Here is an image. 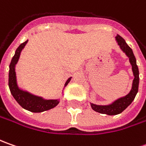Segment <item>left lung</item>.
Segmentation results:
<instances>
[{"mask_svg":"<svg viewBox=\"0 0 146 146\" xmlns=\"http://www.w3.org/2000/svg\"><path fill=\"white\" fill-rule=\"evenodd\" d=\"M115 40L119 45L121 50L129 58L130 64L132 65V70L134 79L132 81V88L130 92L125 96L116 99L108 105H96V104L90 103L91 107L93 110L101 114H106L108 115H116L122 113L134 100L138 92V87H139V70L137 65V60L134 56V53L132 52V49L127 45L124 39L121 37L119 35H117L115 36Z\"/></svg>","mask_w":146,"mask_h":146,"instance_id":"obj_1","label":"left lung"}]
</instances>
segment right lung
Segmentation results:
<instances>
[{"mask_svg":"<svg viewBox=\"0 0 146 146\" xmlns=\"http://www.w3.org/2000/svg\"><path fill=\"white\" fill-rule=\"evenodd\" d=\"M27 41L28 40L23 44H21L18 47L15 51L13 58L11 60V62L9 64V88L12 96L23 109L29 110L33 113H40L43 111L54 108L56 106L58 105L60 101L59 99H44L42 97H39V96L29 93L27 90H24L23 88L19 86L18 81H17L16 72H15V67H16V64L19 62L21 52L26 46ZM70 80H71V77L67 79V80L65 83L63 89L68 84ZM62 93H63V90H62Z\"/></svg>","mask_w":146,"mask_h":146,"instance_id":"obj_1","label":"right lung"}]
</instances>
